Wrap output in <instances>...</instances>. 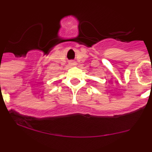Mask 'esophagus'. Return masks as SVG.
Here are the masks:
<instances>
[{
    "mask_svg": "<svg viewBox=\"0 0 152 152\" xmlns=\"http://www.w3.org/2000/svg\"><path fill=\"white\" fill-rule=\"evenodd\" d=\"M69 64L70 65V66H75V65L76 64V63L74 61H70L69 62Z\"/></svg>",
    "mask_w": 152,
    "mask_h": 152,
    "instance_id": "1",
    "label": "esophagus"
}]
</instances>
